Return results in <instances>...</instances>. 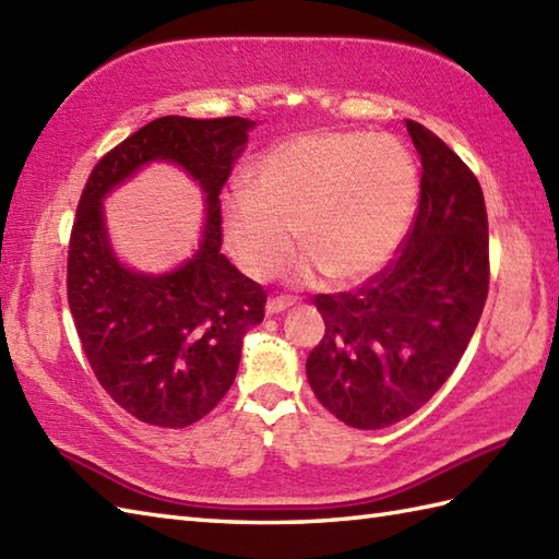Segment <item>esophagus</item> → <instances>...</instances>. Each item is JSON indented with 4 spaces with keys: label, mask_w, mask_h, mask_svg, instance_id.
<instances>
[{
    "label": "esophagus",
    "mask_w": 559,
    "mask_h": 559,
    "mask_svg": "<svg viewBox=\"0 0 559 559\" xmlns=\"http://www.w3.org/2000/svg\"><path fill=\"white\" fill-rule=\"evenodd\" d=\"M294 304H296V299H292V296H275V299L267 301L265 311H267V316H275V313L287 311V308H292Z\"/></svg>",
    "instance_id": "esophagus-1"
}]
</instances>
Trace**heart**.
Listing matches in <instances>:
<instances>
[{
    "label": "heart",
    "mask_w": 559,
    "mask_h": 559,
    "mask_svg": "<svg viewBox=\"0 0 559 559\" xmlns=\"http://www.w3.org/2000/svg\"><path fill=\"white\" fill-rule=\"evenodd\" d=\"M418 167L390 133L308 131L258 159L251 186L222 195L227 246L251 277L277 272L299 241L292 277L318 272L334 284L361 282L390 263L412 222Z\"/></svg>",
    "instance_id": "heart-1"
}]
</instances>
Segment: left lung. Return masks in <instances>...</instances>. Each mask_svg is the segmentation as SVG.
<instances>
[{"mask_svg": "<svg viewBox=\"0 0 559 559\" xmlns=\"http://www.w3.org/2000/svg\"><path fill=\"white\" fill-rule=\"evenodd\" d=\"M420 201L400 255L356 292L318 294L325 337L308 354L318 402L342 424L380 430L418 412L474 337L488 299V215L480 183L424 123Z\"/></svg>", "mask_w": 559, "mask_h": 559, "instance_id": "1", "label": "left lung"}]
</instances>
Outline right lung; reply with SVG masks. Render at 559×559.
<instances>
[{"instance_id":"right-lung-1","label":"right lung","mask_w":559,"mask_h":559,"mask_svg":"<svg viewBox=\"0 0 559 559\" xmlns=\"http://www.w3.org/2000/svg\"><path fill=\"white\" fill-rule=\"evenodd\" d=\"M253 129L243 117H159L111 147L85 181L69 239V308L97 382L143 424L186 428L213 412L237 378L246 330L265 316V289L219 253V193ZM155 158L202 183L209 217L193 259L143 276L110 253L102 198Z\"/></svg>"}]
</instances>
